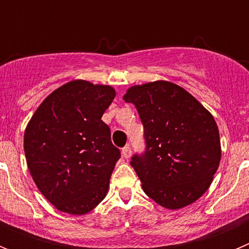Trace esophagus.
Here are the masks:
<instances>
[{"label":"esophagus","instance_id":"1","mask_svg":"<svg viewBox=\"0 0 249 249\" xmlns=\"http://www.w3.org/2000/svg\"><path fill=\"white\" fill-rule=\"evenodd\" d=\"M131 153H132L131 147H129V146L123 147V148H122V156H123V157H124V158H129V157H131Z\"/></svg>","mask_w":249,"mask_h":249}]
</instances>
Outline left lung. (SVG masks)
Here are the masks:
<instances>
[{
  "label": "left lung",
  "mask_w": 249,
  "mask_h": 249,
  "mask_svg": "<svg viewBox=\"0 0 249 249\" xmlns=\"http://www.w3.org/2000/svg\"><path fill=\"white\" fill-rule=\"evenodd\" d=\"M123 100L135 105L143 124L144 151L132 156L131 166L144 193L169 210L197 201L221 160L212 114L186 89L166 81L135 86Z\"/></svg>",
  "instance_id": "left-lung-1"
}]
</instances>
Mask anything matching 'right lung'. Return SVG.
<instances>
[{"mask_svg":"<svg viewBox=\"0 0 249 249\" xmlns=\"http://www.w3.org/2000/svg\"><path fill=\"white\" fill-rule=\"evenodd\" d=\"M109 86L77 80L43 101L25 132L31 176L57 210L85 214L106 197L121 151L101 120L114 98Z\"/></svg>","mask_w":249,"mask_h":249,"instance_id":"add662e5","label":"right lung"}]
</instances>
